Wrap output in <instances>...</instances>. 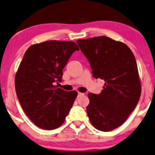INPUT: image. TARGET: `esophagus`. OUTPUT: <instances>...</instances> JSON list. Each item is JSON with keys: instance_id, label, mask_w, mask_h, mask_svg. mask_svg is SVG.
<instances>
[{"instance_id": "34e87169", "label": "esophagus", "mask_w": 155, "mask_h": 155, "mask_svg": "<svg viewBox=\"0 0 155 155\" xmlns=\"http://www.w3.org/2000/svg\"><path fill=\"white\" fill-rule=\"evenodd\" d=\"M83 95H84L83 93L79 92V93H78V98H79V97H81V96H83Z\"/></svg>"}]
</instances>
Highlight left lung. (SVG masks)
Here are the masks:
<instances>
[{
  "instance_id": "8db88e82",
  "label": "left lung",
  "mask_w": 155,
  "mask_h": 155,
  "mask_svg": "<svg viewBox=\"0 0 155 155\" xmlns=\"http://www.w3.org/2000/svg\"><path fill=\"white\" fill-rule=\"evenodd\" d=\"M76 42L89 61L93 76L105 81L100 94H88V118L98 130H113L125 122L141 95L135 56L124 43L106 36Z\"/></svg>"
}]
</instances>
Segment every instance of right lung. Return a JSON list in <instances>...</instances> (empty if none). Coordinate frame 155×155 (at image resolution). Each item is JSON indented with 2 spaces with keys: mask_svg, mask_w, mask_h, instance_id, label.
Returning <instances> with one entry per match:
<instances>
[{
  "mask_svg": "<svg viewBox=\"0 0 155 155\" xmlns=\"http://www.w3.org/2000/svg\"><path fill=\"white\" fill-rule=\"evenodd\" d=\"M79 50L71 41L49 40L31 45L15 78L16 94L24 112L37 126L56 129L63 124L78 93L54 85L61 81L69 57Z\"/></svg>",
  "mask_w": 155,
  "mask_h": 155,
  "instance_id": "obj_1",
  "label": "right lung"
}]
</instances>
